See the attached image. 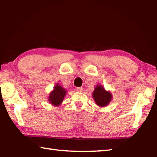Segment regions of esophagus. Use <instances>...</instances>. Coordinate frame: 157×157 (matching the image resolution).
Masks as SVG:
<instances>
[{"label":"esophagus","instance_id":"obj_1","mask_svg":"<svg viewBox=\"0 0 157 157\" xmlns=\"http://www.w3.org/2000/svg\"><path fill=\"white\" fill-rule=\"evenodd\" d=\"M76 90H77L78 92H82V91H83V87H77V88H76Z\"/></svg>","mask_w":157,"mask_h":157}]
</instances>
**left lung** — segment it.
<instances>
[{
	"label": "left lung",
	"instance_id": "1",
	"mask_svg": "<svg viewBox=\"0 0 157 157\" xmlns=\"http://www.w3.org/2000/svg\"><path fill=\"white\" fill-rule=\"evenodd\" d=\"M92 97L95 103L100 107H105L110 104L112 99V93L109 91H106L103 86L97 85L95 87Z\"/></svg>",
	"mask_w": 157,
	"mask_h": 157
}]
</instances>
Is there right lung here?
I'll return each instance as SVG.
<instances>
[{"label":"right lung","instance_id":"1","mask_svg":"<svg viewBox=\"0 0 157 157\" xmlns=\"http://www.w3.org/2000/svg\"><path fill=\"white\" fill-rule=\"evenodd\" d=\"M66 94V90L60 86L59 83H57L53 87V90L49 93V95L48 96V101L51 104H52L54 106H58V105H60L62 103Z\"/></svg>","mask_w":157,"mask_h":157}]
</instances>
